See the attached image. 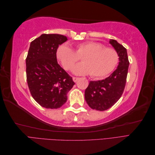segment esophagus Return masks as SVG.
Listing matches in <instances>:
<instances>
[{
	"label": "esophagus",
	"mask_w": 155,
	"mask_h": 155,
	"mask_svg": "<svg viewBox=\"0 0 155 155\" xmlns=\"http://www.w3.org/2000/svg\"><path fill=\"white\" fill-rule=\"evenodd\" d=\"M79 78H76V77H73V81H74V82H76L78 79H79Z\"/></svg>",
	"instance_id": "1"
}]
</instances>
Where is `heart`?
<instances>
[{"label":"heart","instance_id":"1","mask_svg":"<svg viewBox=\"0 0 155 155\" xmlns=\"http://www.w3.org/2000/svg\"><path fill=\"white\" fill-rule=\"evenodd\" d=\"M56 57L66 70H71L82 58L83 63L76 65L74 72L78 75L91 74L96 78L108 76L119 62L116 50L94 41L78 44L75 51L66 44L60 45L56 50Z\"/></svg>","mask_w":155,"mask_h":155}]
</instances>
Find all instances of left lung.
I'll return each mask as SVG.
<instances>
[{
    "label": "left lung",
    "mask_w": 155,
    "mask_h": 155,
    "mask_svg": "<svg viewBox=\"0 0 155 155\" xmlns=\"http://www.w3.org/2000/svg\"><path fill=\"white\" fill-rule=\"evenodd\" d=\"M110 43L119 55L118 68L105 79L90 81L85 91V98L88 106L100 111L110 109L121 97L125 87L129 65L126 48L114 39L110 40Z\"/></svg>",
    "instance_id": "obj_1"
}]
</instances>
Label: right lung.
Segmentation results:
<instances>
[{"label":"right lung","instance_id":"1","mask_svg":"<svg viewBox=\"0 0 155 155\" xmlns=\"http://www.w3.org/2000/svg\"><path fill=\"white\" fill-rule=\"evenodd\" d=\"M66 36L42 34L31 42L26 59V80L33 98L46 109H58L75 83L58 63L56 50Z\"/></svg>","mask_w":155,"mask_h":155}]
</instances>
